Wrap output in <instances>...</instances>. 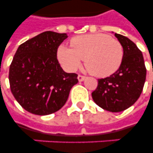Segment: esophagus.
Masks as SVG:
<instances>
[{
    "label": "esophagus",
    "instance_id": "esophagus-1",
    "mask_svg": "<svg viewBox=\"0 0 153 153\" xmlns=\"http://www.w3.org/2000/svg\"><path fill=\"white\" fill-rule=\"evenodd\" d=\"M85 79H86V77L83 76V75H81V74L78 75V79H79V82H82Z\"/></svg>",
    "mask_w": 153,
    "mask_h": 153
}]
</instances>
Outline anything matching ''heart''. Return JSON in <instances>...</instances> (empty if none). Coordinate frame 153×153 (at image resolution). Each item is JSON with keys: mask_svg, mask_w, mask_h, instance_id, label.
<instances>
[{"mask_svg": "<svg viewBox=\"0 0 153 153\" xmlns=\"http://www.w3.org/2000/svg\"><path fill=\"white\" fill-rule=\"evenodd\" d=\"M71 48L62 45L58 58L68 71H74L84 63L88 71L96 77L105 78L114 74L121 67L124 57L123 47L116 39L103 33L74 37Z\"/></svg>", "mask_w": 153, "mask_h": 153, "instance_id": "b5f03b06", "label": "heart"}]
</instances>
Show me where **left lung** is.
Instances as JSON below:
<instances>
[{
	"mask_svg": "<svg viewBox=\"0 0 153 153\" xmlns=\"http://www.w3.org/2000/svg\"><path fill=\"white\" fill-rule=\"evenodd\" d=\"M123 47L121 67L114 74L98 79V86L92 92L96 104L107 111H123L133 105L140 97L146 79V68L142 52L132 40L115 33Z\"/></svg>",
	"mask_w": 153,
	"mask_h": 153,
	"instance_id": "obj_1",
	"label": "left lung"
}]
</instances>
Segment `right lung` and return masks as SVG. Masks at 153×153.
Here are the masks:
<instances>
[{
    "label": "right lung",
    "instance_id": "add662e5",
    "mask_svg": "<svg viewBox=\"0 0 153 153\" xmlns=\"http://www.w3.org/2000/svg\"><path fill=\"white\" fill-rule=\"evenodd\" d=\"M66 33L42 32L20 44L9 67V84L14 98L29 113L48 115L67 102L78 74L66 73L57 59V50Z\"/></svg>",
    "mask_w": 153,
    "mask_h": 153
}]
</instances>
